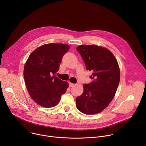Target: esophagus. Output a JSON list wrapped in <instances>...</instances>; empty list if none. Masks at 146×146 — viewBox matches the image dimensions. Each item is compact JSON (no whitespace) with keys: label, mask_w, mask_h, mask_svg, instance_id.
Returning a JSON list of instances; mask_svg holds the SVG:
<instances>
[{"label":"esophagus","mask_w":146,"mask_h":146,"mask_svg":"<svg viewBox=\"0 0 146 146\" xmlns=\"http://www.w3.org/2000/svg\"><path fill=\"white\" fill-rule=\"evenodd\" d=\"M74 85H75L74 84H73V83L69 82V87H73Z\"/></svg>","instance_id":"esophagus-1"}]
</instances>
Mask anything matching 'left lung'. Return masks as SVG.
Wrapping results in <instances>:
<instances>
[{"mask_svg": "<svg viewBox=\"0 0 146 146\" xmlns=\"http://www.w3.org/2000/svg\"><path fill=\"white\" fill-rule=\"evenodd\" d=\"M87 70L92 72V81L84 84V92L76 98L77 109L86 114L102 111L113 100L120 80L118 62L108 49L96 45H82L76 48Z\"/></svg>", "mask_w": 146, "mask_h": 146, "instance_id": "8db88e82", "label": "left lung"}]
</instances>
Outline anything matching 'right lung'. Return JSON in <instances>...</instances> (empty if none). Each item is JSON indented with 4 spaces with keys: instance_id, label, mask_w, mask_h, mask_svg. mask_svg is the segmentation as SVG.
<instances>
[{
    "instance_id": "add662e5",
    "label": "right lung",
    "mask_w": 146,
    "mask_h": 146,
    "mask_svg": "<svg viewBox=\"0 0 146 146\" xmlns=\"http://www.w3.org/2000/svg\"><path fill=\"white\" fill-rule=\"evenodd\" d=\"M69 48L66 44H47L36 48L29 56L24 77L29 94L38 105L46 108L55 106L66 92L68 82L55 74Z\"/></svg>"
}]
</instances>
